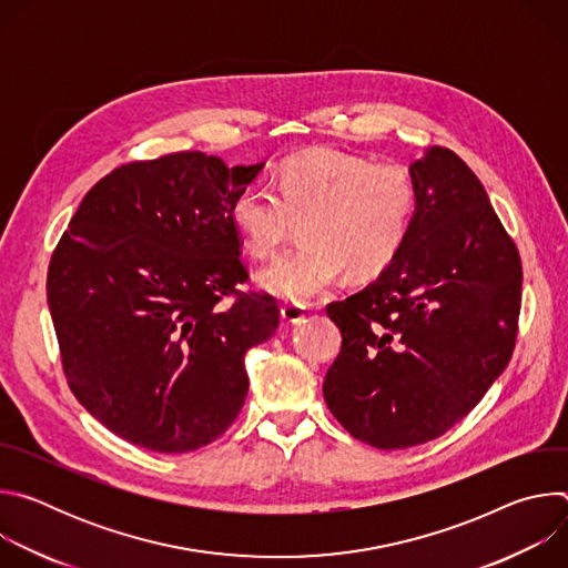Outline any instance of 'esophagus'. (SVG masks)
Listing matches in <instances>:
<instances>
[{
    "label": "esophagus",
    "instance_id": "obj_1",
    "mask_svg": "<svg viewBox=\"0 0 568 568\" xmlns=\"http://www.w3.org/2000/svg\"><path fill=\"white\" fill-rule=\"evenodd\" d=\"M281 318L285 323H290V326H294V323L303 321L305 318V307L303 305H294V303H285L281 307Z\"/></svg>",
    "mask_w": 568,
    "mask_h": 568
}]
</instances>
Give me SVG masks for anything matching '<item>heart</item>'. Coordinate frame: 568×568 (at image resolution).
Masks as SVG:
<instances>
[{
	"label": "heart",
	"mask_w": 568,
	"mask_h": 568,
	"mask_svg": "<svg viewBox=\"0 0 568 568\" xmlns=\"http://www.w3.org/2000/svg\"><path fill=\"white\" fill-rule=\"evenodd\" d=\"M276 186L247 184L231 222L256 258L274 254L301 222V245L256 272L263 292L294 303L331 290L344 272L379 276L407 242L418 204L407 169L333 148L285 159Z\"/></svg>",
	"instance_id": "heart-1"
}]
</instances>
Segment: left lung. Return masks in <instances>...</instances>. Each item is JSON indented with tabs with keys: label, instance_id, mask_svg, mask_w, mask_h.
Segmentation results:
<instances>
[{
	"label": "left lung",
	"instance_id": "8db88e82",
	"mask_svg": "<svg viewBox=\"0 0 568 568\" xmlns=\"http://www.w3.org/2000/svg\"><path fill=\"white\" fill-rule=\"evenodd\" d=\"M418 204L395 261L328 305L342 353L323 382L331 414L377 449L423 445L460 423L506 371L521 261L488 193L447 148L409 164Z\"/></svg>",
	"mask_w": 568,
	"mask_h": 568
}]
</instances>
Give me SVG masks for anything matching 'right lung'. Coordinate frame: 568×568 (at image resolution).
Masks as SVG:
<instances>
[{"label": "right lung", "instance_id": "right-lung-1", "mask_svg": "<svg viewBox=\"0 0 568 568\" xmlns=\"http://www.w3.org/2000/svg\"><path fill=\"white\" fill-rule=\"evenodd\" d=\"M265 164L175 152L134 161L80 202L51 256L47 303L67 382L119 438L200 449L237 418L245 355L278 328L274 298L220 301L247 281L231 222Z\"/></svg>", "mask_w": 568, "mask_h": 568}]
</instances>
